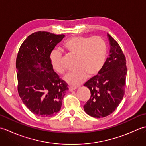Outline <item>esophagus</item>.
Returning <instances> with one entry per match:
<instances>
[{
    "instance_id": "obj_1",
    "label": "esophagus",
    "mask_w": 146,
    "mask_h": 146,
    "mask_svg": "<svg viewBox=\"0 0 146 146\" xmlns=\"http://www.w3.org/2000/svg\"><path fill=\"white\" fill-rule=\"evenodd\" d=\"M76 90V88H71V87L69 88V91L70 92H73L74 90Z\"/></svg>"
}]
</instances>
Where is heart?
Instances as JSON below:
<instances>
[{"label":"heart","instance_id":"b5f03b06","mask_svg":"<svg viewBox=\"0 0 146 146\" xmlns=\"http://www.w3.org/2000/svg\"><path fill=\"white\" fill-rule=\"evenodd\" d=\"M65 51L76 55L75 71L68 73L63 80L71 87H77L84 82L86 76H95L103 66L106 58L107 45L100 36L92 38L81 36L71 37L64 42ZM60 52L53 51L50 54L52 68L59 73L64 72Z\"/></svg>","mask_w":146,"mask_h":146}]
</instances>
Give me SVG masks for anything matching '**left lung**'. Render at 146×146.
Segmentation results:
<instances>
[{
    "label": "left lung",
    "mask_w": 146,
    "mask_h": 146,
    "mask_svg": "<svg viewBox=\"0 0 146 146\" xmlns=\"http://www.w3.org/2000/svg\"><path fill=\"white\" fill-rule=\"evenodd\" d=\"M109 41V57L96 76L84 86L91 92V97L84 105V110L95 118L109 115L119 106L125 93L127 75L126 60L119 44L107 33Z\"/></svg>",
    "instance_id": "1"
}]
</instances>
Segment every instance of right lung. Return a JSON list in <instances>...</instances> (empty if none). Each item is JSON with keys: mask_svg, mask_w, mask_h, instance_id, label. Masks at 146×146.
I'll use <instances>...</instances> for the list:
<instances>
[{"mask_svg": "<svg viewBox=\"0 0 146 146\" xmlns=\"http://www.w3.org/2000/svg\"><path fill=\"white\" fill-rule=\"evenodd\" d=\"M65 37L38 31L25 39L16 59L18 92L27 108L36 115L53 116L60 110L68 90L52 68L50 54Z\"/></svg>", "mask_w": 146, "mask_h": 146, "instance_id": "1", "label": "right lung"}]
</instances>
